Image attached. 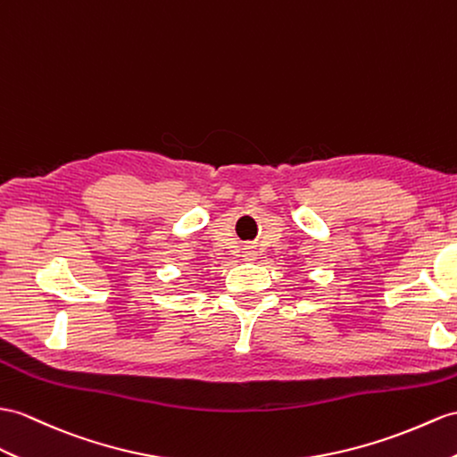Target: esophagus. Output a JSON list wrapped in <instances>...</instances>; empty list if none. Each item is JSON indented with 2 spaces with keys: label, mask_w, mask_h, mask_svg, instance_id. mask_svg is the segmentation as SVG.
<instances>
[{
  "label": "esophagus",
  "mask_w": 457,
  "mask_h": 457,
  "mask_svg": "<svg viewBox=\"0 0 457 457\" xmlns=\"http://www.w3.org/2000/svg\"><path fill=\"white\" fill-rule=\"evenodd\" d=\"M253 255H255V252H252V250L244 252V260H253Z\"/></svg>",
  "instance_id": "esophagus-1"
}]
</instances>
